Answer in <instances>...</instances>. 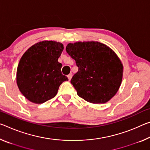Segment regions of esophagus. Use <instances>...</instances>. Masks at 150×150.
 <instances>
[{"label":"esophagus","mask_w":150,"mask_h":150,"mask_svg":"<svg viewBox=\"0 0 150 150\" xmlns=\"http://www.w3.org/2000/svg\"><path fill=\"white\" fill-rule=\"evenodd\" d=\"M67 77H68V79H69V80H71V78H72V75L71 74H69L68 75H67Z\"/></svg>","instance_id":"34e87169"}]
</instances>
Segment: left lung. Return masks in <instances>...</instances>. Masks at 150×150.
<instances>
[{"label": "left lung", "mask_w": 150, "mask_h": 150, "mask_svg": "<svg viewBox=\"0 0 150 150\" xmlns=\"http://www.w3.org/2000/svg\"><path fill=\"white\" fill-rule=\"evenodd\" d=\"M66 51L79 68L71 80L78 96L91 103L110 100L123 77V65L115 52L97 41L69 43Z\"/></svg>", "instance_id": "1"}]
</instances>
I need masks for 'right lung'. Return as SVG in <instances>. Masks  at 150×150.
Masks as SVG:
<instances>
[{
    "label": "right lung",
    "mask_w": 150,
    "mask_h": 150,
    "mask_svg": "<svg viewBox=\"0 0 150 150\" xmlns=\"http://www.w3.org/2000/svg\"><path fill=\"white\" fill-rule=\"evenodd\" d=\"M64 49L59 42L44 41L33 45L21 57L16 71V83L24 96L35 103H42L57 93L68 81L58 62Z\"/></svg>",
    "instance_id": "add662e5"
}]
</instances>
